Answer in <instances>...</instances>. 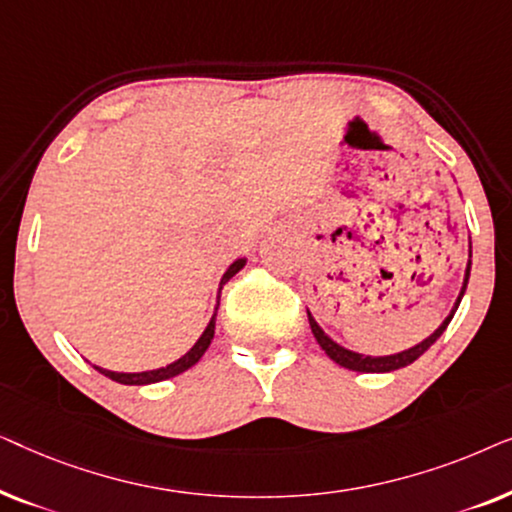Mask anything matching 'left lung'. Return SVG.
Returning a JSON list of instances; mask_svg holds the SVG:
<instances>
[{"mask_svg": "<svg viewBox=\"0 0 512 512\" xmlns=\"http://www.w3.org/2000/svg\"><path fill=\"white\" fill-rule=\"evenodd\" d=\"M468 277H471V249H468V265H466V275H464V286H461L459 291V298L457 303H454L452 312L447 314L443 324H440L436 331H433L429 338L419 342V345L405 349V352H398V354H389V356H368V354H359V352H352V349H345L342 345H338V342H333L328 335L321 331V326L314 321V317L310 312H307V319H310V328L314 333V338H317L319 347L324 349V352L331 356V359L338 363V366L342 368H349V370H356V373H391V370H398V368H405L410 366L412 361H417L419 356H422L426 349H429L433 342H436L440 335H443V331L447 328V324H450L454 312H457V307L461 303V298H464L466 293V284H468Z\"/></svg>", "mask_w": 512, "mask_h": 512, "instance_id": "obj_1", "label": "left lung"}]
</instances>
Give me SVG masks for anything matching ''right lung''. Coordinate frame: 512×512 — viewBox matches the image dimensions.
<instances>
[{"mask_svg":"<svg viewBox=\"0 0 512 512\" xmlns=\"http://www.w3.org/2000/svg\"><path fill=\"white\" fill-rule=\"evenodd\" d=\"M244 263H247V258H237V261L230 265L226 272H223L221 284H219V296H216V307H214L212 319H209V324H207L205 331H202L198 342H195V345L188 349V352L181 356V359H177V361L170 363V366H165V368L144 370V373H114V370H107V368H100V366H93V368L97 370V373H102L104 377H109V380L121 382V384H153V382H163V380H170V377H177L181 373H186L188 368H193L195 363L202 359V354L207 352V347L212 345L214 328H216V310H219V300H221V289H223V284L228 282V279H233L237 272L244 268Z\"/></svg>","mask_w":512,"mask_h":512,"instance_id":"right-lung-1","label":"right lung"}]
</instances>
